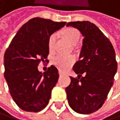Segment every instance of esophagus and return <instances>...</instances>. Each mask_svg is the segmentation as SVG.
<instances>
[{"instance_id":"34e87169","label":"esophagus","mask_w":120,"mask_h":120,"mask_svg":"<svg viewBox=\"0 0 120 120\" xmlns=\"http://www.w3.org/2000/svg\"><path fill=\"white\" fill-rule=\"evenodd\" d=\"M59 75H60V76H62V75H63V73L61 71H59Z\"/></svg>"}]
</instances>
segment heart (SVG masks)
I'll use <instances>...</instances> for the list:
<instances>
[{"label":"heart","mask_w":120,"mask_h":120,"mask_svg":"<svg viewBox=\"0 0 120 120\" xmlns=\"http://www.w3.org/2000/svg\"><path fill=\"white\" fill-rule=\"evenodd\" d=\"M64 38H66L73 45H76L80 41V34L76 29L68 28L62 32ZM57 34L53 33L49 36L48 40V47L50 52H52L54 48ZM75 62V58L71 56H66L63 54H57L52 59V63L61 71H66Z\"/></svg>","instance_id":"obj_1"}]
</instances>
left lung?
<instances>
[{
    "label": "left lung",
    "instance_id": "left-lung-1",
    "mask_svg": "<svg viewBox=\"0 0 120 120\" xmlns=\"http://www.w3.org/2000/svg\"><path fill=\"white\" fill-rule=\"evenodd\" d=\"M66 26L77 28L84 38L80 59L73 66L77 77H70L71 83L66 88L68 105L77 113L91 114L103 105L114 83L117 70L115 51L109 38L89 21Z\"/></svg>",
    "mask_w": 120,
    "mask_h": 120
}]
</instances>
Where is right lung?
I'll use <instances>...</instances> for the list:
<instances>
[{
	"label": "right lung",
	"mask_w": 120,
	"mask_h": 120,
	"mask_svg": "<svg viewBox=\"0 0 120 120\" xmlns=\"http://www.w3.org/2000/svg\"><path fill=\"white\" fill-rule=\"evenodd\" d=\"M66 23L34 18L21 26L6 50L4 77L13 100L25 111H40L49 103L58 70L51 66L42 73L38 66L49 62V36Z\"/></svg>",
	"instance_id": "add662e5"
}]
</instances>
